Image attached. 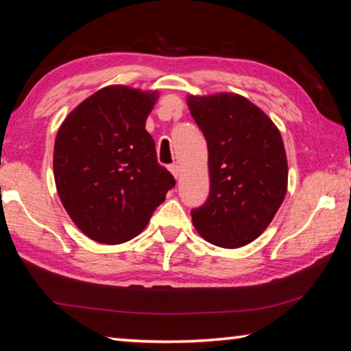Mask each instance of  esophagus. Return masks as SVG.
<instances>
[{"mask_svg":"<svg viewBox=\"0 0 351 351\" xmlns=\"http://www.w3.org/2000/svg\"><path fill=\"white\" fill-rule=\"evenodd\" d=\"M169 170L171 171V175L175 176V180H178V176H180V165H176V164H171L170 167H169Z\"/></svg>","mask_w":351,"mask_h":351,"instance_id":"34e87169","label":"esophagus"}]
</instances>
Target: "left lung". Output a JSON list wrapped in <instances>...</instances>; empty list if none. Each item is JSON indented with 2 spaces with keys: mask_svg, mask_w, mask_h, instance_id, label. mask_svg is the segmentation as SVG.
Here are the masks:
<instances>
[{
  "mask_svg": "<svg viewBox=\"0 0 351 351\" xmlns=\"http://www.w3.org/2000/svg\"><path fill=\"white\" fill-rule=\"evenodd\" d=\"M209 152L210 192L192 221L206 241L246 246L268 228L288 187L282 134L257 105L232 93L187 96Z\"/></svg>",
  "mask_w": 351,
  "mask_h": 351,
  "instance_id": "1",
  "label": "left lung"
}]
</instances>
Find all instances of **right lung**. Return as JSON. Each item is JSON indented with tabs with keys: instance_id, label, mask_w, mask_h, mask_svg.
<instances>
[{
	"instance_id": "1",
	"label": "right lung",
	"mask_w": 351,
	"mask_h": 351,
	"mask_svg": "<svg viewBox=\"0 0 351 351\" xmlns=\"http://www.w3.org/2000/svg\"><path fill=\"white\" fill-rule=\"evenodd\" d=\"M158 97L156 91L106 86L77 105L58 128V197L94 241L119 245L134 239L175 186L145 130Z\"/></svg>"
}]
</instances>
